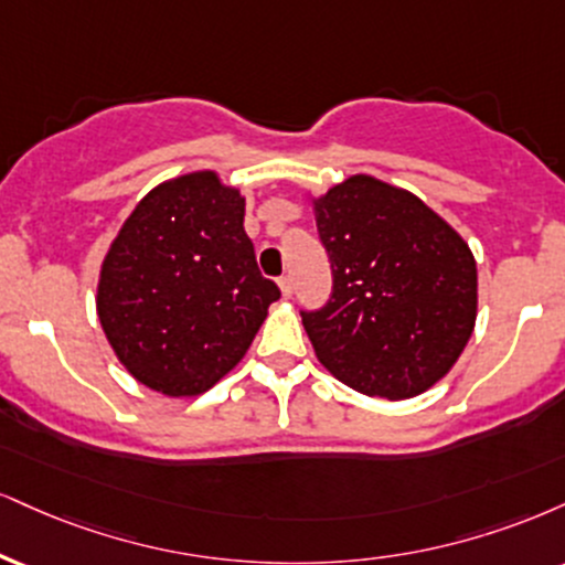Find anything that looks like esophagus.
<instances>
[{
    "mask_svg": "<svg viewBox=\"0 0 565 565\" xmlns=\"http://www.w3.org/2000/svg\"><path fill=\"white\" fill-rule=\"evenodd\" d=\"M278 289H281V297H284V300H289L291 291H295V287H291V278H289V276H281V278H278Z\"/></svg>",
    "mask_w": 565,
    "mask_h": 565,
    "instance_id": "1",
    "label": "esophagus"
}]
</instances>
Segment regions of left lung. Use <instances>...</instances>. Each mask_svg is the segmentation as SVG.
Listing matches in <instances>:
<instances>
[{
    "label": "left lung",
    "mask_w": 565,
    "mask_h": 565,
    "mask_svg": "<svg viewBox=\"0 0 565 565\" xmlns=\"http://www.w3.org/2000/svg\"><path fill=\"white\" fill-rule=\"evenodd\" d=\"M334 289L302 312L312 350L360 394L407 399L452 369L477 323V260L407 189L358 173L312 196Z\"/></svg>",
    "instance_id": "obj_1"
}]
</instances>
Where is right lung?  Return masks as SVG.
<instances>
[{
  "label": "right lung",
  "instance_id": "obj_1",
  "mask_svg": "<svg viewBox=\"0 0 565 565\" xmlns=\"http://www.w3.org/2000/svg\"><path fill=\"white\" fill-rule=\"evenodd\" d=\"M278 297L244 234L242 192L194 171L126 217L102 260L97 316L136 382L194 397L239 363Z\"/></svg>",
  "mask_w": 565,
  "mask_h": 565
}]
</instances>
